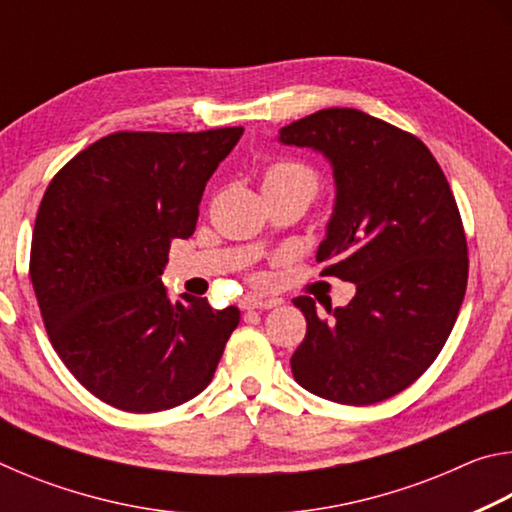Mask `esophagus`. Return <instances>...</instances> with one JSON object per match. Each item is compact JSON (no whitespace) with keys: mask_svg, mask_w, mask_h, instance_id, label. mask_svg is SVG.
<instances>
[{"mask_svg":"<svg viewBox=\"0 0 512 512\" xmlns=\"http://www.w3.org/2000/svg\"><path fill=\"white\" fill-rule=\"evenodd\" d=\"M280 305V300L275 298H257V296H246L241 300V307L244 309H273Z\"/></svg>","mask_w":512,"mask_h":512,"instance_id":"1","label":"esophagus"}]
</instances>
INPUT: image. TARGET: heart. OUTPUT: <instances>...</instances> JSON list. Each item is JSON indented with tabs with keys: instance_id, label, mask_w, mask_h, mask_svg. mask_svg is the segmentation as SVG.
Returning <instances> with one entry per match:
<instances>
[{
	"instance_id": "b5f03b06",
	"label": "heart",
	"mask_w": 512,
	"mask_h": 512,
	"mask_svg": "<svg viewBox=\"0 0 512 512\" xmlns=\"http://www.w3.org/2000/svg\"><path fill=\"white\" fill-rule=\"evenodd\" d=\"M271 187H289V189H300L311 198L318 192V176L316 171L307 167L302 162H293V160H280L268 164L264 171V189Z\"/></svg>"
}]
</instances>
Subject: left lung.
<instances>
[{"label":"left lung","mask_w":512,"mask_h":512,"mask_svg":"<svg viewBox=\"0 0 512 512\" xmlns=\"http://www.w3.org/2000/svg\"><path fill=\"white\" fill-rule=\"evenodd\" d=\"M280 142L332 162L336 205L316 259L320 275L357 284L350 305L307 318L291 357L302 388L366 406L409 388L443 350L467 287V241L440 164L418 137L354 108L318 110Z\"/></svg>","instance_id":"1"}]
</instances>
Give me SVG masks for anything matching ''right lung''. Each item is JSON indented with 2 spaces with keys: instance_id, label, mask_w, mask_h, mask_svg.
Masks as SVG:
<instances>
[{
  "instance_id": "right-lung-1",
  "label": "right lung",
  "mask_w": 512,
  "mask_h": 512,
  "mask_svg": "<svg viewBox=\"0 0 512 512\" xmlns=\"http://www.w3.org/2000/svg\"><path fill=\"white\" fill-rule=\"evenodd\" d=\"M241 126L119 131L60 169L42 196L29 275L49 341L115 409L153 413L210 384L239 309H212L160 280L171 239L194 235L207 180Z\"/></svg>"
}]
</instances>
